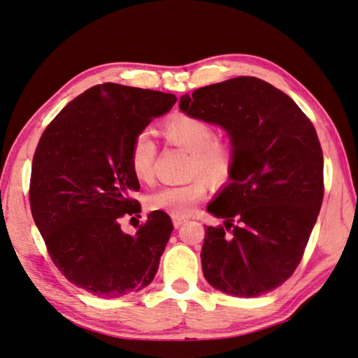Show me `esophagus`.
<instances>
[{
    "label": "esophagus",
    "mask_w": 358,
    "mask_h": 358,
    "mask_svg": "<svg viewBox=\"0 0 358 358\" xmlns=\"http://www.w3.org/2000/svg\"><path fill=\"white\" fill-rule=\"evenodd\" d=\"M173 224H174L176 228H179V227H182L185 224V219H182V217H173Z\"/></svg>",
    "instance_id": "obj_1"
}]
</instances>
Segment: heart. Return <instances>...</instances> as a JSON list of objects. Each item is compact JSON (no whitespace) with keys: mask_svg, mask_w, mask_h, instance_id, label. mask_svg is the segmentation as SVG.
I'll list each match as a JSON object with an SVG mask.
<instances>
[{"mask_svg":"<svg viewBox=\"0 0 358 358\" xmlns=\"http://www.w3.org/2000/svg\"><path fill=\"white\" fill-rule=\"evenodd\" d=\"M163 136L169 144L190 152L189 174L196 176L184 185L162 187L145 198L149 210H162L174 217H187L208 193L206 180L225 184L231 178L236 149L230 139H219L214 125L190 114H176L163 124ZM155 141L149 131H139L128 149V165L134 179L149 184L154 179Z\"/></svg>","mask_w":358,"mask_h":358,"instance_id":"1","label":"heart"}]
</instances>
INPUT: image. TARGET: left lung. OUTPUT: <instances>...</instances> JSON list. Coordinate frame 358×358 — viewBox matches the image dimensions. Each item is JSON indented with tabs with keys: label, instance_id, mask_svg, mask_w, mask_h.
<instances>
[{
	"label": "left lung",
	"instance_id": "obj_1",
	"mask_svg": "<svg viewBox=\"0 0 358 358\" xmlns=\"http://www.w3.org/2000/svg\"><path fill=\"white\" fill-rule=\"evenodd\" d=\"M185 114L225 128L236 149L231 182L208 210L203 274L217 290L259 296L282 285L303 259L324 200L315 128L284 92L252 76L182 95Z\"/></svg>",
	"mask_w": 358,
	"mask_h": 358
}]
</instances>
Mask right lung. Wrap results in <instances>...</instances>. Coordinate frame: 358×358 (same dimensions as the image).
I'll return each mask as SVG.
<instances>
[{"label": "right lung", "instance_id": "1", "mask_svg": "<svg viewBox=\"0 0 358 358\" xmlns=\"http://www.w3.org/2000/svg\"><path fill=\"white\" fill-rule=\"evenodd\" d=\"M176 101L173 93L95 85L60 110L34 150V224L63 276L93 295L119 298L154 280L174 227L154 210L136 234L122 231L120 219L141 213L128 149Z\"/></svg>", "mask_w": 358, "mask_h": 358}]
</instances>
